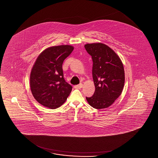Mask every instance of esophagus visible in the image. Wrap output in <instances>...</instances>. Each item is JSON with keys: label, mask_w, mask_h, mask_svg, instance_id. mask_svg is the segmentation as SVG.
Instances as JSON below:
<instances>
[{"label": "esophagus", "mask_w": 158, "mask_h": 158, "mask_svg": "<svg viewBox=\"0 0 158 158\" xmlns=\"http://www.w3.org/2000/svg\"><path fill=\"white\" fill-rule=\"evenodd\" d=\"M82 87H83V85H82V83H81V84H79V85H75V86H74L75 88L79 89L82 88Z\"/></svg>", "instance_id": "1"}]
</instances>
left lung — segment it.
I'll return each mask as SVG.
<instances>
[{"mask_svg":"<svg viewBox=\"0 0 158 158\" xmlns=\"http://www.w3.org/2000/svg\"><path fill=\"white\" fill-rule=\"evenodd\" d=\"M85 48L93 60L92 76L95 86L94 95L86 99L94 108H107L122 92L125 83L123 63L119 56L106 44H88Z\"/></svg>","mask_w":158,"mask_h":158,"instance_id":"1","label":"left lung"}]
</instances>
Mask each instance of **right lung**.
<instances>
[{"instance_id": "add662e5", "label": "right lung", "mask_w": 158, "mask_h": 158, "mask_svg": "<svg viewBox=\"0 0 158 158\" xmlns=\"http://www.w3.org/2000/svg\"><path fill=\"white\" fill-rule=\"evenodd\" d=\"M73 46L60 45L49 47L36 59L30 76L32 95L40 104L52 109L62 106L72 87L63 77L62 64L73 51Z\"/></svg>"}]
</instances>
